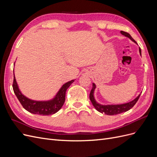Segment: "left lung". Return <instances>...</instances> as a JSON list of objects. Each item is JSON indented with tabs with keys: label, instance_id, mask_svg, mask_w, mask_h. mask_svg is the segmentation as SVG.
I'll use <instances>...</instances> for the list:
<instances>
[{
	"label": "left lung",
	"instance_id": "obj_1",
	"mask_svg": "<svg viewBox=\"0 0 157 157\" xmlns=\"http://www.w3.org/2000/svg\"><path fill=\"white\" fill-rule=\"evenodd\" d=\"M121 33L133 41L135 43H136V42L134 40V39L131 36V35L128 33L124 31H121ZM139 51H140V54L141 56V51L140 48H139ZM96 84L94 83H93L92 85V89L91 90V92H90V99L91 101L93 106L95 107V109L99 112H100L101 113H105V115H118V114H120L122 113L126 112L128 110H130L131 108H132L134 106L135 104L136 103V102L138 100V99L140 96V94L138 95V96L136 97L134 100H132L130 102L126 103H123V104H118V105H101V104L98 103L96 99H95L94 98V91L95 89H96Z\"/></svg>",
	"mask_w": 157,
	"mask_h": 157
}]
</instances>
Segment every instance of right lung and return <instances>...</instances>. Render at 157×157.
<instances>
[{"label":"right lung","mask_w":157,"mask_h":157,"mask_svg":"<svg viewBox=\"0 0 157 157\" xmlns=\"http://www.w3.org/2000/svg\"><path fill=\"white\" fill-rule=\"evenodd\" d=\"M74 80H70L64 84L57 92L54 98L47 101H36L29 99L21 93L18 87L13 72V90L18 100L20 101L25 110L36 115H50L57 113L62 107L65 101L66 91L70 85L74 82Z\"/></svg>","instance_id":"obj_1"}]
</instances>
